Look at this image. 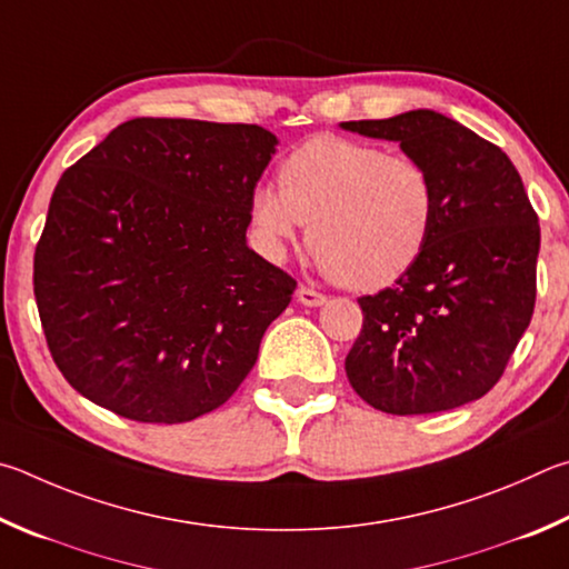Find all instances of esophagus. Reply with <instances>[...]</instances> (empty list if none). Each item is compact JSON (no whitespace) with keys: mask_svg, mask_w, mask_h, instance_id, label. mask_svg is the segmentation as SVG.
Masks as SVG:
<instances>
[{"mask_svg":"<svg viewBox=\"0 0 569 569\" xmlns=\"http://www.w3.org/2000/svg\"><path fill=\"white\" fill-rule=\"evenodd\" d=\"M297 302H302L305 307H320L327 302V297L312 290V287H300V290H297Z\"/></svg>","mask_w":569,"mask_h":569,"instance_id":"obj_1","label":"esophagus"}]
</instances>
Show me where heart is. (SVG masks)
Returning <instances> with one entry per match:
<instances>
[{
    "label": "heart",
    "instance_id": "1",
    "mask_svg": "<svg viewBox=\"0 0 569 569\" xmlns=\"http://www.w3.org/2000/svg\"><path fill=\"white\" fill-rule=\"evenodd\" d=\"M279 189L249 197L259 252L282 259L302 224L307 244L337 282L382 290L412 269L435 227V182L422 162L382 147L320 134L279 164Z\"/></svg>",
    "mask_w": 569,
    "mask_h": 569
}]
</instances>
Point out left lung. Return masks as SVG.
<instances>
[{
    "mask_svg": "<svg viewBox=\"0 0 569 569\" xmlns=\"http://www.w3.org/2000/svg\"><path fill=\"white\" fill-rule=\"evenodd\" d=\"M400 142L435 182V227L395 287L360 297L362 332L345 360L355 392L387 415L480 400L532 320L540 224L500 147L432 109L342 122Z\"/></svg>",
    "mask_w": 569,
    "mask_h": 569,
    "instance_id": "8db88e82",
    "label": "left lung"
}]
</instances>
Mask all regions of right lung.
<instances>
[{"mask_svg": "<svg viewBox=\"0 0 569 569\" xmlns=\"http://www.w3.org/2000/svg\"><path fill=\"white\" fill-rule=\"evenodd\" d=\"M277 137L257 124L137 117L59 179L34 252L52 360L134 422L224 405L297 282L247 247Z\"/></svg>", "mask_w": 569, "mask_h": 569, "instance_id": "1", "label": "right lung"}]
</instances>
